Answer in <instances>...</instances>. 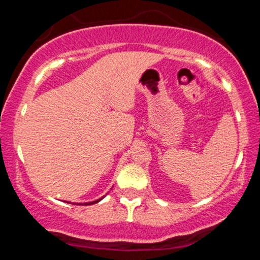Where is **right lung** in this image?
I'll return each instance as SVG.
<instances>
[{
    "mask_svg": "<svg viewBox=\"0 0 260 260\" xmlns=\"http://www.w3.org/2000/svg\"><path fill=\"white\" fill-rule=\"evenodd\" d=\"M104 197H101V198H99V199H96V201H92V202H89V203H82V204H84V205H91V204H95V203H98V202H100L101 199H103ZM78 204H80V203H78Z\"/></svg>",
    "mask_w": 260,
    "mask_h": 260,
    "instance_id": "1",
    "label": "right lung"
}]
</instances>
